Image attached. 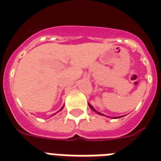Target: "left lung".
<instances>
[{
  "label": "left lung",
  "instance_id": "obj_1",
  "mask_svg": "<svg viewBox=\"0 0 161 161\" xmlns=\"http://www.w3.org/2000/svg\"><path fill=\"white\" fill-rule=\"evenodd\" d=\"M88 104H89V107H90V108H91V110H93V111H94L95 113H97V114H98V115H103V114H102V113H100V112H98L97 110H96V109H95V108H94V107H93V106H92V105H91V104H90L89 103H88ZM105 116H106V115H105ZM107 117H108V116H107ZM111 118L117 119V118H120V116H118V117H111Z\"/></svg>",
  "mask_w": 161,
  "mask_h": 161
}]
</instances>
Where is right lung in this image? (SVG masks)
Listing matches in <instances>:
<instances>
[{
  "label": "right lung",
  "instance_id": "right-lung-1",
  "mask_svg": "<svg viewBox=\"0 0 161 161\" xmlns=\"http://www.w3.org/2000/svg\"><path fill=\"white\" fill-rule=\"evenodd\" d=\"M63 108H64V106H63V107H62V108H60V110H62V109H63ZM60 110H59V111H60ZM55 114H56V113H55ZM55 114H53V115H55Z\"/></svg>",
  "mask_w": 161,
  "mask_h": 161
}]
</instances>
